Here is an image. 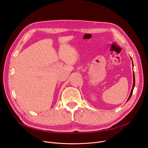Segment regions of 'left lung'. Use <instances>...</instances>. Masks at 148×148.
<instances>
[{
  "instance_id": "1",
  "label": "left lung",
  "mask_w": 148,
  "mask_h": 148,
  "mask_svg": "<svg viewBox=\"0 0 148 148\" xmlns=\"http://www.w3.org/2000/svg\"><path fill=\"white\" fill-rule=\"evenodd\" d=\"M131 59H132V58H131ZM132 64H133V67H134V64H133V61H132ZM134 73H133V79H134V81H133V86H132V90H131V93H130V97H129V98H128V100H127V102L130 100V99L131 98V96H132V92H133V90H134V87H135V74H134V72H133Z\"/></svg>"
}]
</instances>
